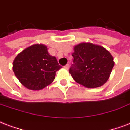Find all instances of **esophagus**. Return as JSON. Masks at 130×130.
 Instances as JSON below:
<instances>
[{"mask_svg": "<svg viewBox=\"0 0 130 130\" xmlns=\"http://www.w3.org/2000/svg\"><path fill=\"white\" fill-rule=\"evenodd\" d=\"M64 68H65V69H66V70H68V68H69V64H66V65H65V66H64Z\"/></svg>", "mask_w": 130, "mask_h": 130, "instance_id": "1", "label": "esophagus"}]
</instances>
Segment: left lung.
Returning <instances> with one entry per match:
<instances>
[{"mask_svg":"<svg viewBox=\"0 0 130 130\" xmlns=\"http://www.w3.org/2000/svg\"><path fill=\"white\" fill-rule=\"evenodd\" d=\"M74 51L69 73L74 81L88 88L100 87L106 83L115 64L110 52L89 43L76 45Z\"/></svg>","mask_w":130,"mask_h":130,"instance_id":"obj_1","label":"left lung"}]
</instances>
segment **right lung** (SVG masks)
<instances>
[{"mask_svg":"<svg viewBox=\"0 0 130 130\" xmlns=\"http://www.w3.org/2000/svg\"><path fill=\"white\" fill-rule=\"evenodd\" d=\"M62 68L57 59L49 54L47 46L35 44L20 52L13 64L16 77L24 87L40 90L53 82Z\"/></svg>","mask_w":130,"mask_h":130,"instance_id":"right-lung-1","label":"right lung"}]
</instances>
